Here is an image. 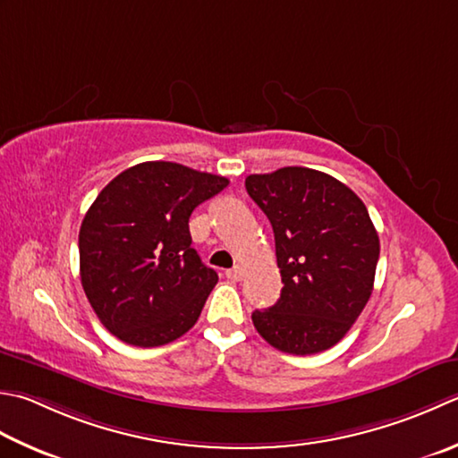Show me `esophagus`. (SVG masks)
Instances as JSON below:
<instances>
[{"label": "esophagus", "mask_w": 458, "mask_h": 458, "mask_svg": "<svg viewBox=\"0 0 458 458\" xmlns=\"http://www.w3.org/2000/svg\"><path fill=\"white\" fill-rule=\"evenodd\" d=\"M226 277H228V280L240 282L242 277H244V267H242L240 264H238V266H234V267H230V270H226Z\"/></svg>", "instance_id": "obj_1"}]
</instances>
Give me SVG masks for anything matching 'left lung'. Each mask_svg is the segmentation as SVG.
Instances as JSON below:
<instances>
[{
  "mask_svg": "<svg viewBox=\"0 0 458 458\" xmlns=\"http://www.w3.org/2000/svg\"><path fill=\"white\" fill-rule=\"evenodd\" d=\"M246 191L270 220L284 288L252 313L272 347L292 355L326 352L369 301L379 236L352 188L326 173L285 166L250 174Z\"/></svg>",
  "mask_w": 458,
  "mask_h": 458,
  "instance_id": "1",
  "label": "left lung"
}]
</instances>
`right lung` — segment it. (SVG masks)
<instances>
[{
    "label": "right lung",
    "instance_id": "obj_1",
    "mask_svg": "<svg viewBox=\"0 0 458 458\" xmlns=\"http://www.w3.org/2000/svg\"><path fill=\"white\" fill-rule=\"evenodd\" d=\"M228 178L165 160L123 170L79 230L81 284L121 342L158 347L191 329L218 282L192 248L188 218Z\"/></svg>",
    "mask_w": 458,
    "mask_h": 458
}]
</instances>
